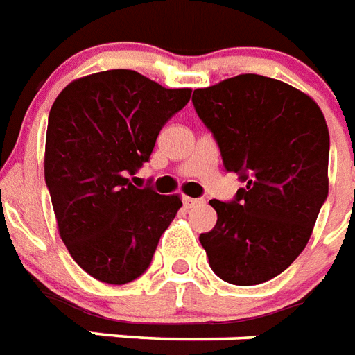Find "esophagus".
Returning a JSON list of instances; mask_svg holds the SVG:
<instances>
[{"label": "esophagus", "mask_w": 355, "mask_h": 355, "mask_svg": "<svg viewBox=\"0 0 355 355\" xmlns=\"http://www.w3.org/2000/svg\"><path fill=\"white\" fill-rule=\"evenodd\" d=\"M205 205L202 199H191V197H184V207L186 208H196V207H201Z\"/></svg>", "instance_id": "obj_1"}]
</instances>
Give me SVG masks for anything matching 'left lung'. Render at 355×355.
I'll return each instance as SVG.
<instances>
[{
	"instance_id": "8db88e82",
	"label": "left lung",
	"mask_w": 355,
	"mask_h": 355,
	"mask_svg": "<svg viewBox=\"0 0 355 355\" xmlns=\"http://www.w3.org/2000/svg\"><path fill=\"white\" fill-rule=\"evenodd\" d=\"M191 102L225 171L245 182L232 201H210L218 221L201 245L218 277L261 285L304 251L328 197L326 119L305 93L259 74L196 89Z\"/></svg>"
}]
</instances>
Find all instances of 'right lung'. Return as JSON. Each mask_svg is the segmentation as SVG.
I'll return each instance as SVG.
<instances>
[{"label":"right lung","instance_id":"add662e5","mask_svg":"<svg viewBox=\"0 0 355 355\" xmlns=\"http://www.w3.org/2000/svg\"><path fill=\"white\" fill-rule=\"evenodd\" d=\"M189 96L119 69L72 81L51 105L46 186L61 240L94 279L124 285L145 274L182 207L178 196L135 188L126 177L150 159L159 130Z\"/></svg>","mask_w":355,"mask_h":355}]
</instances>
